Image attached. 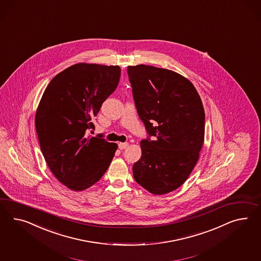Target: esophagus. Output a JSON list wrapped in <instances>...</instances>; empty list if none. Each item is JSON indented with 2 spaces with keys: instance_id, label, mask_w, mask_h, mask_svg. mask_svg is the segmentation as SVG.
I'll list each match as a JSON object with an SVG mask.
<instances>
[{
  "instance_id": "esophagus-1",
  "label": "esophagus",
  "mask_w": 261,
  "mask_h": 261,
  "mask_svg": "<svg viewBox=\"0 0 261 261\" xmlns=\"http://www.w3.org/2000/svg\"><path fill=\"white\" fill-rule=\"evenodd\" d=\"M128 142H120L119 143V148L120 149V150H123V149H126L127 147H128Z\"/></svg>"
}]
</instances>
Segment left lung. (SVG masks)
<instances>
[{
    "mask_svg": "<svg viewBox=\"0 0 261 261\" xmlns=\"http://www.w3.org/2000/svg\"><path fill=\"white\" fill-rule=\"evenodd\" d=\"M127 74L148 134L133 165L135 180L154 195L167 194L184 184L198 160L204 141L201 99L190 81L174 71L139 64L128 66Z\"/></svg>",
    "mask_w": 261,
    "mask_h": 261,
    "instance_id": "1",
    "label": "left lung"
}]
</instances>
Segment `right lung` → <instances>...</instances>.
Wrapping results in <instances>:
<instances>
[{"label":"right lung","mask_w":261,"mask_h":261,"mask_svg":"<svg viewBox=\"0 0 261 261\" xmlns=\"http://www.w3.org/2000/svg\"><path fill=\"white\" fill-rule=\"evenodd\" d=\"M120 66L77 64L51 80L36 113L42 155L57 179L73 191L99 181L116 143L86 136L93 119L119 85Z\"/></svg>","instance_id":"right-lung-1"}]
</instances>
